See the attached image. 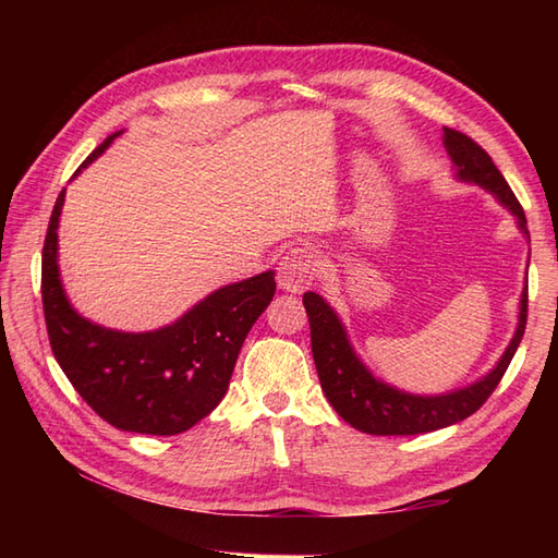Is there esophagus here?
Instances as JSON below:
<instances>
[{"label": "esophagus", "instance_id": "esophagus-1", "mask_svg": "<svg viewBox=\"0 0 558 558\" xmlns=\"http://www.w3.org/2000/svg\"><path fill=\"white\" fill-rule=\"evenodd\" d=\"M318 266H322V260H318L316 248H312V246L290 248V252L282 256L280 266H278L280 290L292 292V294L304 292L312 286V280L316 278Z\"/></svg>", "mask_w": 558, "mask_h": 558}]
</instances>
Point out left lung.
Listing matches in <instances>:
<instances>
[{"mask_svg": "<svg viewBox=\"0 0 558 558\" xmlns=\"http://www.w3.org/2000/svg\"><path fill=\"white\" fill-rule=\"evenodd\" d=\"M444 146L453 162V177L458 182L475 184L489 192L499 204L515 218L518 230L527 236V220L523 206L518 204L511 186L496 165L487 156V150L477 146L465 134L444 126ZM304 310L310 316L312 328V354L322 381L324 393L330 405L354 429L374 436H412L444 429V426L458 424L472 412H477L494 388L499 386L501 376L511 364L513 354L523 340L527 322V278L518 306V326L508 342L504 354L492 369L462 388H453L448 393L420 396L408 393L378 378L362 357L354 352L348 328L340 322L333 306L322 294L304 292Z\"/></svg>", "mask_w": 558, "mask_h": 558, "instance_id": "left-lung-1", "label": "left lung"}]
</instances>
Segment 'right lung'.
I'll list each match as a JSON object with an SVG mask.
<instances>
[{
  "label": "right lung",
  "instance_id": "right-lung-1",
  "mask_svg": "<svg viewBox=\"0 0 558 558\" xmlns=\"http://www.w3.org/2000/svg\"><path fill=\"white\" fill-rule=\"evenodd\" d=\"M120 134L105 138L76 174ZM64 194L57 198L43 246V310L54 360L78 396L117 429L150 436L192 429L228 393L242 342L276 294V272L222 286L156 330L132 333L93 324L71 306L59 278Z\"/></svg>",
  "mask_w": 558,
  "mask_h": 558
}]
</instances>
